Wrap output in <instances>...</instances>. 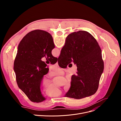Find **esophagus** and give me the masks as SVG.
<instances>
[{
    "label": "esophagus",
    "instance_id": "esophagus-1",
    "mask_svg": "<svg viewBox=\"0 0 121 121\" xmlns=\"http://www.w3.org/2000/svg\"><path fill=\"white\" fill-rule=\"evenodd\" d=\"M56 66H58V62H57L56 63Z\"/></svg>",
    "mask_w": 121,
    "mask_h": 121
}]
</instances>
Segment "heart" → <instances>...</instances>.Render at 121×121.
<instances>
[{"mask_svg":"<svg viewBox=\"0 0 121 121\" xmlns=\"http://www.w3.org/2000/svg\"><path fill=\"white\" fill-rule=\"evenodd\" d=\"M63 74V71L61 69L56 68L53 70V71L50 73V76H62ZM44 87H47L46 90V94L52 97H57L61 94V91L55 85L53 84H51L50 81L47 80H44L43 81L42 83ZM71 86V83L70 82H68L66 84L65 87V91H68L69 90Z\"/></svg>","mask_w":121,"mask_h":121,"instance_id":"1","label":"heart"}]
</instances>
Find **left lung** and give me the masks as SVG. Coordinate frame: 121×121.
Returning <instances> with one entry per match:
<instances>
[{"label":"left lung","mask_w":121,"mask_h":121,"mask_svg":"<svg viewBox=\"0 0 121 121\" xmlns=\"http://www.w3.org/2000/svg\"><path fill=\"white\" fill-rule=\"evenodd\" d=\"M55 47L51 34L40 30L27 33L18 45L14 63L16 81L19 88L32 102H41L46 99L42 94L41 85L49 68L41 59L47 57V61L56 63L57 58L52 55Z\"/></svg>","instance_id":"8db88e82"}]
</instances>
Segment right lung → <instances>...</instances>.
Listing matches in <instances>:
<instances>
[{
    "instance_id": "add662e5",
    "label": "right lung",
    "mask_w": 121,
    "mask_h": 121,
    "mask_svg": "<svg viewBox=\"0 0 121 121\" xmlns=\"http://www.w3.org/2000/svg\"><path fill=\"white\" fill-rule=\"evenodd\" d=\"M73 61L78 72L71 77V87L65 97L81 99L94 94L98 90L104 69L101 49L94 37L84 30L73 32L67 36L58 58L62 68Z\"/></svg>"
}]
</instances>
